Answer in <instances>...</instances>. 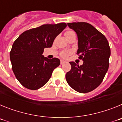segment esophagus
I'll return each mask as SVG.
<instances>
[{
    "label": "esophagus",
    "mask_w": 122,
    "mask_h": 122,
    "mask_svg": "<svg viewBox=\"0 0 122 122\" xmlns=\"http://www.w3.org/2000/svg\"><path fill=\"white\" fill-rule=\"evenodd\" d=\"M65 63H66V62H65V61H64V60H60V64L61 65H63Z\"/></svg>",
    "instance_id": "esophagus-1"
}]
</instances>
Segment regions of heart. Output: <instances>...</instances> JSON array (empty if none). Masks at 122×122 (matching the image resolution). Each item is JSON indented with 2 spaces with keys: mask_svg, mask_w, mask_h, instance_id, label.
<instances>
[{
  "mask_svg": "<svg viewBox=\"0 0 122 122\" xmlns=\"http://www.w3.org/2000/svg\"><path fill=\"white\" fill-rule=\"evenodd\" d=\"M73 35H75V33L73 30H67L65 32V35L66 37ZM70 54L71 52L70 51H63L60 52V56L63 58H67Z\"/></svg>",
  "mask_w": 122,
  "mask_h": 122,
  "instance_id": "1",
  "label": "heart"
}]
</instances>
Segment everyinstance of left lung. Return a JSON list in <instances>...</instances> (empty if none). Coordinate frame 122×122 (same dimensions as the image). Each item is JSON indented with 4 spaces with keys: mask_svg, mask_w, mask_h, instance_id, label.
Masks as SVG:
<instances>
[{
    "mask_svg": "<svg viewBox=\"0 0 122 122\" xmlns=\"http://www.w3.org/2000/svg\"><path fill=\"white\" fill-rule=\"evenodd\" d=\"M68 25L77 33V54L84 63L79 66L74 62H70L71 68L66 74V80L79 93L90 92L100 86L108 70L109 45L105 36L90 24L72 22Z\"/></svg>",
    "mask_w": 122,
    "mask_h": 122,
    "instance_id": "1",
    "label": "left lung"
}]
</instances>
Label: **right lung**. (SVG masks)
<instances>
[{
    "mask_svg": "<svg viewBox=\"0 0 122 122\" xmlns=\"http://www.w3.org/2000/svg\"><path fill=\"white\" fill-rule=\"evenodd\" d=\"M66 27L65 22L43 24L25 31L15 41L10 58L13 71L22 86L37 90L48 82L54 70L59 66L60 60L48 59L42 54Z\"/></svg>",
    "mask_w": 122,
    "mask_h": 122,
    "instance_id": "1",
    "label": "right lung"
}]
</instances>
